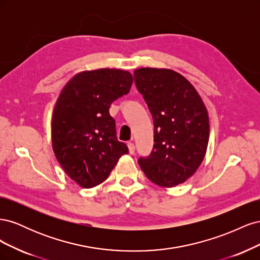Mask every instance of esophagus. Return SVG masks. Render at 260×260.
<instances>
[{
    "mask_svg": "<svg viewBox=\"0 0 260 260\" xmlns=\"http://www.w3.org/2000/svg\"><path fill=\"white\" fill-rule=\"evenodd\" d=\"M128 148H129V153L130 154H133L135 153V149H136V146H135V144H133L132 142H128Z\"/></svg>",
    "mask_w": 260,
    "mask_h": 260,
    "instance_id": "obj_1",
    "label": "esophagus"
}]
</instances>
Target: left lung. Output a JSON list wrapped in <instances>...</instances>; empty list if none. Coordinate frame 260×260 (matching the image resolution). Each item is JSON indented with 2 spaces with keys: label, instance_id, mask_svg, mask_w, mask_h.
<instances>
[{
  "label": "left lung",
  "instance_id": "left-lung-1",
  "mask_svg": "<svg viewBox=\"0 0 260 260\" xmlns=\"http://www.w3.org/2000/svg\"><path fill=\"white\" fill-rule=\"evenodd\" d=\"M133 76L154 121V146L148 156L140 157V167L157 185L183 183L206 154L207 109L194 86L174 70L140 68Z\"/></svg>",
  "mask_w": 260,
  "mask_h": 260
}]
</instances>
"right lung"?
Instances as JSON below:
<instances>
[{
  "label": "right lung",
  "mask_w": 260,
  "mask_h": 260,
  "mask_svg": "<svg viewBox=\"0 0 260 260\" xmlns=\"http://www.w3.org/2000/svg\"><path fill=\"white\" fill-rule=\"evenodd\" d=\"M132 75L103 68L76 75L54 107V154L70 179L89 188L104 182L128 146L117 140L114 101L128 94Z\"/></svg>",
  "instance_id": "right-lung-1"
}]
</instances>
